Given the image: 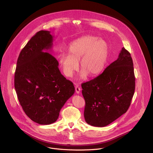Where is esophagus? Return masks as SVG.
I'll return each mask as SVG.
<instances>
[{
  "label": "esophagus",
  "mask_w": 153,
  "mask_h": 153,
  "mask_svg": "<svg viewBox=\"0 0 153 153\" xmlns=\"http://www.w3.org/2000/svg\"><path fill=\"white\" fill-rule=\"evenodd\" d=\"M75 89H76V91L77 94H79L80 91V87L78 85H76V86H75Z\"/></svg>",
  "instance_id": "34e87169"
}]
</instances>
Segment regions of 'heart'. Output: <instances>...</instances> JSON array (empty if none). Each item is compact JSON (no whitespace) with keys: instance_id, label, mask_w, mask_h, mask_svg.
<instances>
[{"instance_id":"obj_1","label":"heart","mask_w":153,"mask_h":153,"mask_svg":"<svg viewBox=\"0 0 153 153\" xmlns=\"http://www.w3.org/2000/svg\"><path fill=\"white\" fill-rule=\"evenodd\" d=\"M68 54L61 53L58 60L64 74L72 77L79 68L82 70L80 78L99 74L103 69L109 56V45L103 39L85 36L73 41L68 46Z\"/></svg>"}]
</instances>
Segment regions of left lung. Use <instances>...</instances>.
<instances>
[{"instance_id":"8db88e82","label":"left lung","mask_w":153,"mask_h":153,"mask_svg":"<svg viewBox=\"0 0 153 153\" xmlns=\"http://www.w3.org/2000/svg\"><path fill=\"white\" fill-rule=\"evenodd\" d=\"M86 122L97 127L110 124L125 113L135 90L133 62L124 48L116 60L97 77L82 84Z\"/></svg>"}]
</instances>
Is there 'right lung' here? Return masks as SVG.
<instances>
[{"label":"right lung","mask_w":153,"mask_h":153,"mask_svg":"<svg viewBox=\"0 0 153 153\" xmlns=\"http://www.w3.org/2000/svg\"><path fill=\"white\" fill-rule=\"evenodd\" d=\"M48 31L37 32L19 56L14 88L23 110L40 125L55 122L61 108L74 93L73 83L60 73L56 59L47 52L53 47Z\"/></svg>","instance_id":"obj_1"}]
</instances>
